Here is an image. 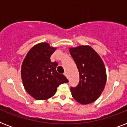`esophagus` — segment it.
Segmentation results:
<instances>
[{"mask_svg":"<svg viewBox=\"0 0 127 127\" xmlns=\"http://www.w3.org/2000/svg\"><path fill=\"white\" fill-rule=\"evenodd\" d=\"M64 76H65L68 79V72L66 71L65 72H64Z\"/></svg>","mask_w":127,"mask_h":127,"instance_id":"34e87169","label":"esophagus"}]
</instances>
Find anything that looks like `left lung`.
Wrapping results in <instances>:
<instances>
[{"label":"left lung","instance_id":"8db88e82","mask_svg":"<svg viewBox=\"0 0 127 127\" xmlns=\"http://www.w3.org/2000/svg\"><path fill=\"white\" fill-rule=\"evenodd\" d=\"M70 53L79 72V84L71 88L72 95L82 105L94 102L104 90L107 81L106 70L98 53L90 45L70 47Z\"/></svg>","mask_w":127,"mask_h":127}]
</instances>
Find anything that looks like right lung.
I'll return each mask as SVG.
<instances>
[{"instance_id": "1", "label": "right lung", "mask_w": 127, "mask_h": 127, "mask_svg": "<svg viewBox=\"0 0 127 127\" xmlns=\"http://www.w3.org/2000/svg\"><path fill=\"white\" fill-rule=\"evenodd\" d=\"M57 47L42 42L33 46L27 53L21 67V77L25 90L37 100L51 97L59 86L67 83V78L56 70L58 63L50 57Z\"/></svg>"}]
</instances>
